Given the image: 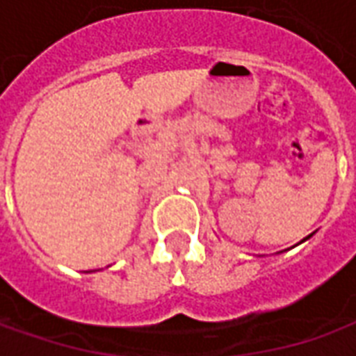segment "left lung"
I'll return each mask as SVG.
<instances>
[{
  "mask_svg": "<svg viewBox=\"0 0 356 356\" xmlns=\"http://www.w3.org/2000/svg\"><path fill=\"white\" fill-rule=\"evenodd\" d=\"M311 236H313V234H309V236H307V238H303V240H301V242H305V240H309V238H311Z\"/></svg>",
  "mask_w": 356,
  "mask_h": 356,
  "instance_id": "left-lung-1",
  "label": "left lung"
}]
</instances>
